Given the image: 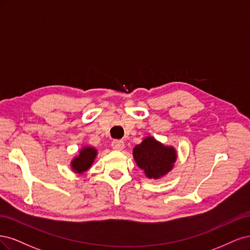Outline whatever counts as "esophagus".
<instances>
[{
    "instance_id": "obj_1",
    "label": "esophagus",
    "mask_w": 250,
    "mask_h": 250,
    "mask_svg": "<svg viewBox=\"0 0 250 250\" xmlns=\"http://www.w3.org/2000/svg\"><path fill=\"white\" fill-rule=\"evenodd\" d=\"M112 147L116 150H122L125 148V142L123 140H114L112 142Z\"/></svg>"
}]
</instances>
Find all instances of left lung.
<instances>
[{
	"label": "left lung",
	"mask_w": 250,
	"mask_h": 250,
	"mask_svg": "<svg viewBox=\"0 0 250 250\" xmlns=\"http://www.w3.org/2000/svg\"><path fill=\"white\" fill-rule=\"evenodd\" d=\"M135 162L148 179L159 180L172 170L178 154L171 146H165L147 136L133 148Z\"/></svg>",
	"instance_id": "1"
}]
</instances>
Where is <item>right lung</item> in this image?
<instances>
[{
    "label": "right lung",
    "mask_w": 250,
    "mask_h": 250,
    "mask_svg": "<svg viewBox=\"0 0 250 250\" xmlns=\"http://www.w3.org/2000/svg\"><path fill=\"white\" fill-rule=\"evenodd\" d=\"M98 156V149L93 146H85L79 150V154L71 160L70 168L75 173L82 174L89 169Z\"/></svg>",
    "instance_id": "obj_1"
}]
</instances>
